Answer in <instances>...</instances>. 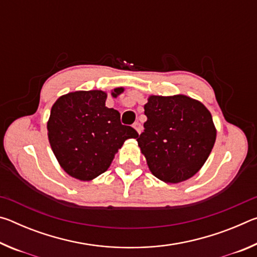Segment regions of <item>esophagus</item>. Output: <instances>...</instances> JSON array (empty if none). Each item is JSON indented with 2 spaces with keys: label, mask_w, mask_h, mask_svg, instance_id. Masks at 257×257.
Returning <instances> with one entry per match:
<instances>
[{
  "label": "esophagus",
  "mask_w": 257,
  "mask_h": 257,
  "mask_svg": "<svg viewBox=\"0 0 257 257\" xmlns=\"http://www.w3.org/2000/svg\"><path fill=\"white\" fill-rule=\"evenodd\" d=\"M133 127L135 128V130H136L138 134L142 133V125H141V123H139V122H135Z\"/></svg>",
  "instance_id": "1"
}]
</instances>
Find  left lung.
<instances>
[{"label": "left lung", "mask_w": 257, "mask_h": 257, "mask_svg": "<svg viewBox=\"0 0 257 257\" xmlns=\"http://www.w3.org/2000/svg\"><path fill=\"white\" fill-rule=\"evenodd\" d=\"M144 108L147 121L137 142L153 176L178 184L196 175L215 143L211 112L182 94L151 95Z\"/></svg>", "instance_id": "1"}]
</instances>
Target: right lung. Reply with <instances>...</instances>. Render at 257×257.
Returning a JSON list of instances; mask_svg holds the SVG:
<instances>
[{
  "label": "right lung",
  "mask_w": 257,
  "mask_h": 257,
  "mask_svg": "<svg viewBox=\"0 0 257 257\" xmlns=\"http://www.w3.org/2000/svg\"><path fill=\"white\" fill-rule=\"evenodd\" d=\"M123 87L111 92L113 97ZM103 90H76L62 95L51 108L47 136L61 168L69 176L89 181L105 172L123 143L138 134L120 122V113L105 106Z\"/></svg>",
  "instance_id": "right-lung-1"
}]
</instances>
